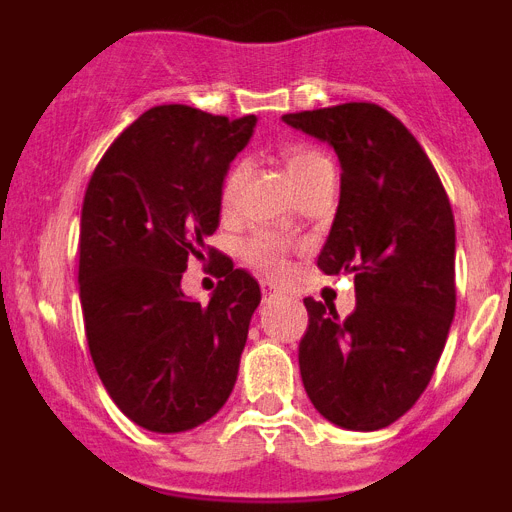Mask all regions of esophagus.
<instances>
[{
    "mask_svg": "<svg viewBox=\"0 0 512 512\" xmlns=\"http://www.w3.org/2000/svg\"><path fill=\"white\" fill-rule=\"evenodd\" d=\"M261 292H264V302H271V300H277V297H282V289L271 282H261Z\"/></svg>",
    "mask_w": 512,
    "mask_h": 512,
    "instance_id": "esophagus-1",
    "label": "esophagus"
}]
</instances>
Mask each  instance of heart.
Segmentation results:
<instances>
[{"label":"heart","instance_id":"b5f03b06","mask_svg":"<svg viewBox=\"0 0 512 512\" xmlns=\"http://www.w3.org/2000/svg\"><path fill=\"white\" fill-rule=\"evenodd\" d=\"M284 166H287V174L292 179V184L305 182L307 176H312L315 171L333 169L328 158L320 151L310 146H295L284 153ZM243 182V166H235L228 174L223 184V194H220V202H223L225 210H230L238 197V189H241ZM243 256L251 261L253 266L264 274H271V277H279L284 269H287V248H284V241L279 235L271 233H256L253 238H248L246 246H243Z\"/></svg>","mask_w":512,"mask_h":512}]
</instances>
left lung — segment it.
Instances as JSON below:
<instances>
[{
    "instance_id": "8db88e82",
    "label": "left lung",
    "mask_w": 512,
    "mask_h": 512,
    "mask_svg": "<svg viewBox=\"0 0 512 512\" xmlns=\"http://www.w3.org/2000/svg\"><path fill=\"white\" fill-rule=\"evenodd\" d=\"M328 143L341 200L318 256L354 274L356 310L307 297L300 374L320 415L346 431H379L413 408L446 346L456 310V230L436 169L405 125L372 102L284 115Z\"/></svg>"
}]
</instances>
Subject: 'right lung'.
<instances>
[{
    "label": "right lung",
    "mask_w": 512,
    "mask_h": 512,
    "mask_svg": "<svg viewBox=\"0 0 512 512\" xmlns=\"http://www.w3.org/2000/svg\"><path fill=\"white\" fill-rule=\"evenodd\" d=\"M256 117L187 104L143 112L107 148L81 207L79 297L104 390L153 433L192 431L228 402L259 282L223 259L210 302L182 292L189 259H215L225 174Z\"/></svg>",
    "instance_id": "1"
}]
</instances>
